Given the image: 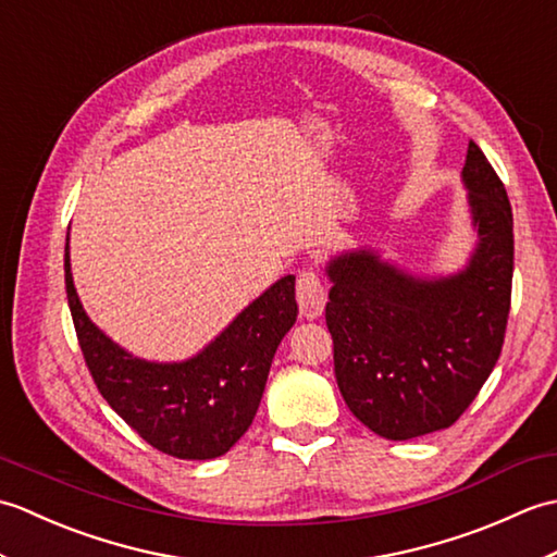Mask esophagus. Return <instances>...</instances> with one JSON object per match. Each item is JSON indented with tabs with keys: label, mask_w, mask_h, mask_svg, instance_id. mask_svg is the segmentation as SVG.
<instances>
[{
	"label": "esophagus",
	"mask_w": 557,
	"mask_h": 557,
	"mask_svg": "<svg viewBox=\"0 0 557 557\" xmlns=\"http://www.w3.org/2000/svg\"><path fill=\"white\" fill-rule=\"evenodd\" d=\"M297 301H299V311L304 318H318L325 309V301H327V294H325V285L318 277L315 270H301L299 277H297Z\"/></svg>",
	"instance_id": "34e87169"
}]
</instances>
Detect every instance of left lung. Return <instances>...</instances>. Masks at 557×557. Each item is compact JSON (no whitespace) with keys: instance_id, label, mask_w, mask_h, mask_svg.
Segmentation results:
<instances>
[{"instance_id":"8db88e82","label":"left lung","mask_w":557,"mask_h":557,"mask_svg":"<svg viewBox=\"0 0 557 557\" xmlns=\"http://www.w3.org/2000/svg\"><path fill=\"white\" fill-rule=\"evenodd\" d=\"M461 182L479 234L465 270L413 277L371 248L339 253L325 268L339 393L387 441L449 429L500 357L512 297V208L474 140Z\"/></svg>"}]
</instances>
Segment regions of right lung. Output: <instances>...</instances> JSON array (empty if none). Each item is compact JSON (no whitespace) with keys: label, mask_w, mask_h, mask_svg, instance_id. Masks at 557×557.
Here are the masks:
<instances>
[{"label":"right lung","mask_w":557,"mask_h":557,"mask_svg":"<svg viewBox=\"0 0 557 557\" xmlns=\"http://www.w3.org/2000/svg\"><path fill=\"white\" fill-rule=\"evenodd\" d=\"M66 299L88 371L108 405L164 455L215 459L251 425L272 357L297 321L294 275L277 280L196 357L174 363L138 359L90 321L71 277Z\"/></svg>","instance_id":"obj_1"}]
</instances>
